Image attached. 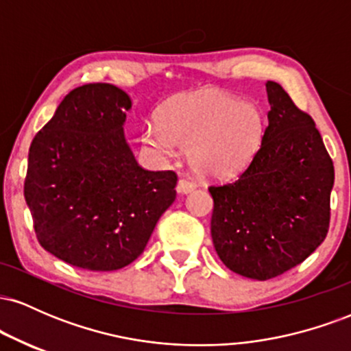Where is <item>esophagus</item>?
I'll return each instance as SVG.
<instances>
[{
	"label": "esophagus",
	"mask_w": 351,
	"mask_h": 351,
	"mask_svg": "<svg viewBox=\"0 0 351 351\" xmlns=\"http://www.w3.org/2000/svg\"><path fill=\"white\" fill-rule=\"evenodd\" d=\"M195 188H196V183H195V181L189 180V178H181L178 181V186H176L178 193H189V191H193Z\"/></svg>",
	"instance_id": "1"
}]
</instances>
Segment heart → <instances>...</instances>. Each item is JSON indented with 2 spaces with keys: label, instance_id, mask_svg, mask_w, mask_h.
I'll use <instances>...</instances> for the list:
<instances>
[{
  "label": "heart",
  "instance_id": "b5f03b06",
  "mask_svg": "<svg viewBox=\"0 0 351 351\" xmlns=\"http://www.w3.org/2000/svg\"><path fill=\"white\" fill-rule=\"evenodd\" d=\"M264 119L259 107L226 92L206 90L171 99L160 110V125L148 123L142 142L160 160L186 148L193 170L208 178H229L259 148Z\"/></svg>",
  "mask_w": 351,
  "mask_h": 351
}]
</instances>
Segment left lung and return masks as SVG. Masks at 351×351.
<instances>
[{"instance_id": "obj_1", "label": "left lung", "mask_w": 351, "mask_h": 351, "mask_svg": "<svg viewBox=\"0 0 351 351\" xmlns=\"http://www.w3.org/2000/svg\"><path fill=\"white\" fill-rule=\"evenodd\" d=\"M269 125L239 178L209 186L211 237L223 264L267 280L324 243L335 170L320 132L287 92L269 80Z\"/></svg>"}]
</instances>
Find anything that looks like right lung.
<instances>
[{
    "mask_svg": "<svg viewBox=\"0 0 351 351\" xmlns=\"http://www.w3.org/2000/svg\"><path fill=\"white\" fill-rule=\"evenodd\" d=\"M132 100L112 84H86L36 134L24 199L39 244L64 263L107 272L134 263L176 198L175 171L136 163L123 135Z\"/></svg>",
    "mask_w": 351,
    "mask_h": 351,
    "instance_id": "obj_1",
    "label": "right lung"
}]
</instances>
